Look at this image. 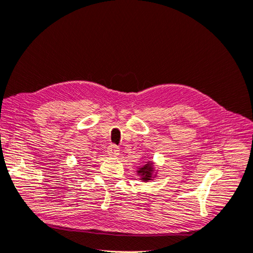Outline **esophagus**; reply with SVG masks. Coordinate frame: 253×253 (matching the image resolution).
Listing matches in <instances>:
<instances>
[{
	"label": "esophagus",
	"instance_id": "34e87169",
	"mask_svg": "<svg viewBox=\"0 0 253 253\" xmlns=\"http://www.w3.org/2000/svg\"><path fill=\"white\" fill-rule=\"evenodd\" d=\"M108 154L110 156H117L119 154V148L116 144H111L108 148Z\"/></svg>",
	"mask_w": 253,
	"mask_h": 253
}]
</instances>
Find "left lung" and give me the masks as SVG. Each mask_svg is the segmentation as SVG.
Returning a JSON list of instances; mask_svg holds the SVG:
<instances>
[{
  "label": "left lung",
  "mask_w": 253,
  "mask_h": 253,
  "mask_svg": "<svg viewBox=\"0 0 253 253\" xmlns=\"http://www.w3.org/2000/svg\"><path fill=\"white\" fill-rule=\"evenodd\" d=\"M138 173L141 174L142 176V180H150L151 179V172H152V165L148 164L144 167L140 168L139 171H137Z\"/></svg>",
  "instance_id": "8db88e82"
}]
</instances>
